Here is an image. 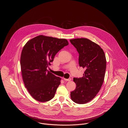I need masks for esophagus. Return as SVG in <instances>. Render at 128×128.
Returning <instances> with one entry per match:
<instances>
[{
    "label": "esophagus",
    "mask_w": 128,
    "mask_h": 128,
    "mask_svg": "<svg viewBox=\"0 0 128 128\" xmlns=\"http://www.w3.org/2000/svg\"><path fill=\"white\" fill-rule=\"evenodd\" d=\"M64 81H71V80H72V79H71L70 78H68V79L64 78Z\"/></svg>",
    "instance_id": "obj_1"
}]
</instances>
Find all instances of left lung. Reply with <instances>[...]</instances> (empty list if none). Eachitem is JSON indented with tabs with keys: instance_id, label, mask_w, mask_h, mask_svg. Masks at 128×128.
Segmentation results:
<instances>
[{
	"instance_id": "left-lung-1",
	"label": "left lung",
	"mask_w": 128,
	"mask_h": 128,
	"mask_svg": "<svg viewBox=\"0 0 128 128\" xmlns=\"http://www.w3.org/2000/svg\"><path fill=\"white\" fill-rule=\"evenodd\" d=\"M79 53V66L85 71L81 78H73L75 89L70 92L73 102L84 104L92 100L103 84L106 66V58L101 47L87 38L70 40Z\"/></svg>"
}]
</instances>
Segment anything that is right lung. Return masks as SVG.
<instances>
[{
    "instance_id": "add662e5",
    "label": "right lung",
    "mask_w": 128,
    "mask_h": 128,
    "mask_svg": "<svg viewBox=\"0 0 128 128\" xmlns=\"http://www.w3.org/2000/svg\"><path fill=\"white\" fill-rule=\"evenodd\" d=\"M68 45L66 39L42 35L36 37L24 46L20 64L26 88L36 100L40 102L52 99L61 78L47 70L56 54Z\"/></svg>"
}]
</instances>
